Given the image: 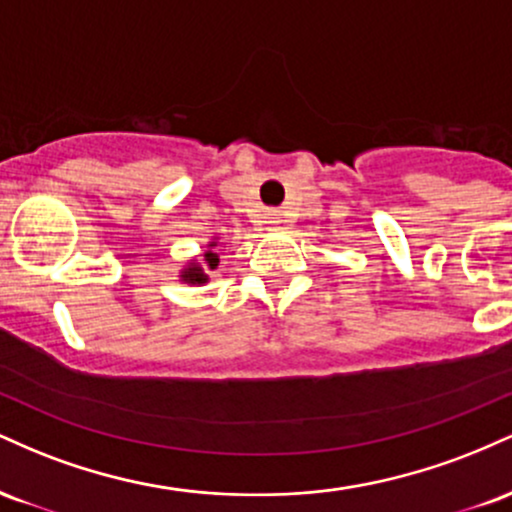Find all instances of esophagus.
<instances>
[{
  "label": "esophagus",
  "mask_w": 512,
  "mask_h": 512,
  "mask_svg": "<svg viewBox=\"0 0 512 512\" xmlns=\"http://www.w3.org/2000/svg\"><path fill=\"white\" fill-rule=\"evenodd\" d=\"M269 228H279V226H284V216L281 214H269Z\"/></svg>",
  "instance_id": "obj_1"
}]
</instances>
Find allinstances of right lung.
Segmentation results:
<instances>
[{
	"label": "right lung",
	"instance_id": "add662e5",
	"mask_svg": "<svg viewBox=\"0 0 512 512\" xmlns=\"http://www.w3.org/2000/svg\"><path fill=\"white\" fill-rule=\"evenodd\" d=\"M216 245V240H211L209 243V250L204 252V267L202 264H199L197 260H190L187 262V267L182 269V274H180V281H185V284H192V286H202V284H207V269H216V264H219V255H216L214 248Z\"/></svg>",
	"mask_w": 512,
	"mask_h": 512
}]
</instances>
